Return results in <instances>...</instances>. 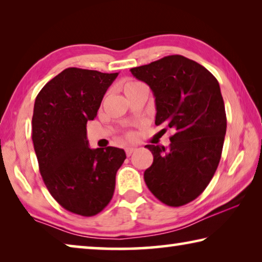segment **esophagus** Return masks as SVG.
I'll use <instances>...</instances> for the list:
<instances>
[{"label":"esophagus","mask_w":262,"mask_h":262,"mask_svg":"<svg viewBox=\"0 0 262 262\" xmlns=\"http://www.w3.org/2000/svg\"><path fill=\"white\" fill-rule=\"evenodd\" d=\"M125 151H126V155H127V156H130V155L135 151V148H133V147L126 148V149H125Z\"/></svg>","instance_id":"1"}]
</instances>
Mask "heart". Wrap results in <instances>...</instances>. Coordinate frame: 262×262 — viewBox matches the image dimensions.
Returning <instances> with one entry per match:
<instances>
[{"instance_id":"heart-1","label":"heart","mask_w":262,"mask_h":262,"mask_svg":"<svg viewBox=\"0 0 262 262\" xmlns=\"http://www.w3.org/2000/svg\"><path fill=\"white\" fill-rule=\"evenodd\" d=\"M143 89H148V88L144 83L136 81V79H127V81H125V83L122 84V90L125 92L126 97H129L133 94H136V92H139L140 90H143ZM127 137L129 139V137H132V135L128 134Z\"/></svg>"}]
</instances>
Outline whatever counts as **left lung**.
<instances>
[{"label":"left lung","mask_w":262,"mask_h":262,"mask_svg":"<svg viewBox=\"0 0 262 262\" xmlns=\"http://www.w3.org/2000/svg\"><path fill=\"white\" fill-rule=\"evenodd\" d=\"M130 72L154 92L155 123L174 132L167 149L145 145L154 162L144 171V181L166 206H184L206 189L219 166L227 133L220 84L209 70L183 55H168Z\"/></svg>","instance_id":"1"}]
</instances>
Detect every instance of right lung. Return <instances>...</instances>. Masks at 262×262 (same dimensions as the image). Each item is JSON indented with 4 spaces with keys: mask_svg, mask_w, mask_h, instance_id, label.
Instances as JSON below:
<instances>
[{
    "mask_svg": "<svg viewBox=\"0 0 262 262\" xmlns=\"http://www.w3.org/2000/svg\"><path fill=\"white\" fill-rule=\"evenodd\" d=\"M118 75L67 68L34 101L32 141L39 171L52 196L74 214L90 217L108 205L126 159L122 149H91L86 139V123L97 117Z\"/></svg>",
    "mask_w": 262,
    "mask_h": 262,
    "instance_id": "add662e5",
    "label": "right lung"
}]
</instances>
